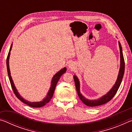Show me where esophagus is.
I'll use <instances>...</instances> for the list:
<instances>
[{"label":"esophagus","instance_id":"1","mask_svg":"<svg viewBox=\"0 0 132 132\" xmlns=\"http://www.w3.org/2000/svg\"><path fill=\"white\" fill-rule=\"evenodd\" d=\"M74 66L75 65H74V64H73V63H70L69 64V69H73L75 68Z\"/></svg>","mask_w":132,"mask_h":132}]
</instances>
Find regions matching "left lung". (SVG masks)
I'll use <instances>...</instances> for the list:
<instances>
[{"label": "left lung", "mask_w": 132, "mask_h": 132, "mask_svg": "<svg viewBox=\"0 0 132 132\" xmlns=\"http://www.w3.org/2000/svg\"><path fill=\"white\" fill-rule=\"evenodd\" d=\"M119 46V50H120V69L119 71V74H118V76L117 78V81H116L115 84L114 86L112 87L110 91L108 93H107L105 95L102 96V97L100 98L99 99H97V100H90L87 99L85 98L84 96H82L80 91V82L79 80L78 79L77 77L76 76L74 75L73 78H74L76 88V90L78 94V95L81 100V101L83 102V103L87 105L88 106H99L103 105L104 104L106 103V102H109V101L112 99V98L114 97V95L117 93V91L119 89L120 85L121 84V82L122 81L123 77L124 72H125V61L123 58V55L122 52V49L121 45H120V42H118Z\"/></svg>", "instance_id": "8db88e82"}]
</instances>
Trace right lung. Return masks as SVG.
I'll use <instances>...</instances> for the list:
<instances>
[{"label":"right lung","instance_id":"obj_1","mask_svg":"<svg viewBox=\"0 0 132 132\" xmlns=\"http://www.w3.org/2000/svg\"><path fill=\"white\" fill-rule=\"evenodd\" d=\"M12 45H13V44L11 45L9 52V53H8L7 60H6V64H7V73H8L9 78L11 86H12V87L13 92H14V93L15 94V96H16V97L19 98V99L21 101L23 102L24 104L28 105V106H31V107H34V108H39V107H42L44 105H45L47 104L48 102L50 101L51 98H52L53 93H54V91H55L56 86V84H57V82L58 81H59V80L60 79V77H61V76L66 71V68H64L62 69H61V70L58 71L57 73H56V74L54 75V76L53 77L52 79L51 87L50 88V90H49V91H48V94L46 95V97L44 99L42 100V101H39V102H29L28 101H27V100H24L23 97H21V96L19 94V93H18L17 89H16V88H15V87L14 86V82H13L12 76H11V75H10V68H9V61L10 51H11V50H12Z\"/></svg>","mask_w":132,"mask_h":132}]
</instances>
